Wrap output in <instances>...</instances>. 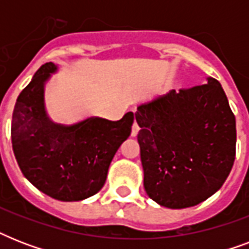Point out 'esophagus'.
Instances as JSON below:
<instances>
[{
    "instance_id": "34e87169",
    "label": "esophagus",
    "mask_w": 249,
    "mask_h": 249,
    "mask_svg": "<svg viewBox=\"0 0 249 249\" xmlns=\"http://www.w3.org/2000/svg\"><path fill=\"white\" fill-rule=\"evenodd\" d=\"M138 132H140V125L137 124L136 121H134L132 126V137H136L137 134H138Z\"/></svg>"
}]
</instances>
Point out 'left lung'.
Segmentation results:
<instances>
[{"instance_id":"obj_1","label":"left lung","mask_w":249,"mask_h":249,"mask_svg":"<svg viewBox=\"0 0 249 249\" xmlns=\"http://www.w3.org/2000/svg\"><path fill=\"white\" fill-rule=\"evenodd\" d=\"M136 120L143 186L152 200L182 209L221 189L235 160L236 124L216 79L138 106Z\"/></svg>"}]
</instances>
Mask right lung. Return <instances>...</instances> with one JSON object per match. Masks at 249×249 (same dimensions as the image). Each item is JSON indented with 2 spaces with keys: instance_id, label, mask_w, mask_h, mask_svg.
Listing matches in <instances>:
<instances>
[{
  "instance_id": "add662e5",
  "label": "right lung",
  "mask_w": 249,
  "mask_h": 249,
  "mask_svg": "<svg viewBox=\"0 0 249 249\" xmlns=\"http://www.w3.org/2000/svg\"><path fill=\"white\" fill-rule=\"evenodd\" d=\"M58 67L41 66L21 90L14 107L11 142L24 177L60 201H79L103 187L113 156L132 132L134 116L119 121L88 117L72 125L53 123L46 115L45 83Z\"/></svg>"
}]
</instances>
